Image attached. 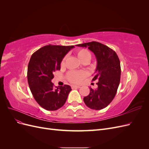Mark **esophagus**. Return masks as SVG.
<instances>
[{"mask_svg":"<svg viewBox=\"0 0 149 149\" xmlns=\"http://www.w3.org/2000/svg\"><path fill=\"white\" fill-rule=\"evenodd\" d=\"M80 86L79 85H71V88L74 89V88H79Z\"/></svg>","mask_w":149,"mask_h":149,"instance_id":"1","label":"esophagus"}]
</instances>
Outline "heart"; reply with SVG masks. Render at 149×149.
Returning <instances> with one entry per match:
<instances>
[{"label": "heart", "mask_w": 149, "mask_h": 149, "mask_svg": "<svg viewBox=\"0 0 149 149\" xmlns=\"http://www.w3.org/2000/svg\"><path fill=\"white\" fill-rule=\"evenodd\" d=\"M79 60L82 63L89 62L91 59V54L88 49H79L76 52ZM66 58L65 57L61 61L60 65L61 67H63L65 64ZM67 78L70 82L77 83H79L86 76V73L83 71H71L68 73Z\"/></svg>", "instance_id": "heart-1"}]
</instances>
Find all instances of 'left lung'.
I'll use <instances>...</instances> for the list:
<instances>
[{
    "label": "left lung",
    "instance_id": "1",
    "mask_svg": "<svg viewBox=\"0 0 149 149\" xmlns=\"http://www.w3.org/2000/svg\"><path fill=\"white\" fill-rule=\"evenodd\" d=\"M88 47L97 60V67L92 81H97V88H90L89 95L83 101L90 109L101 110L107 107L114 98L120 79V64L116 53L105 45L91 42L76 45Z\"/></svg>",
    "mask_w": 149,
    "mask_h": 149
}]
</instances>
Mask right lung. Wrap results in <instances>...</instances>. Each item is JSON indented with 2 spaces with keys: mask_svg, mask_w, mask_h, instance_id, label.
I'll return each instance as SVG.
<instances>
[{
  "mask_svg": "<svg viewBox=\"0 0 149 149\" xmlns=\"http://www.w3.org/2000/svg\"><path fill=\"white\" fill-rule=\"evenodd\" d=\"M71 46L48 45L40 48L31 55L27 69V79L31 94L38 104L48 111L60 109L71 91L69 85L54 88L52 79L54 73L60 70L63 58Z\"/></svg>",
  "mask_w": 149,
  "mask_h": 149,
  "instance_id": "right-lung-1",
  "label": "right lung"
}]
</instances>
